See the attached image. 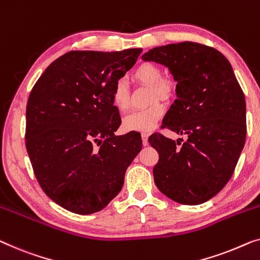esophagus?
<instances>
[{
    "label": "esophagus",
    "instance_id": "1",
    "mask_svg": "<svg viewBox=\"0 0 260 260\" xmlns=\"http://www.w3.org/2000/svg\"><path fill=\"white\" fill-rule=\"evenodd\" d=\"M141 137H142L143 145H148V137H149V134L142 133V134H141Z\"/></svg>",
    "mask_w": 260,
    "mask_h": 260
}]
</instances>
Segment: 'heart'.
<instances>
[{"mask_svg":"<svg viewBox=\"0 0 260 260\" xmlns=\"http://www.w3.org/2000/svg\"><path fill=\"white\" fill-rule=\"evenodd\" d=\"M133 78L136 83L151 89V102H155L149 108L134 111L127 115L123 121V126L129 131H150L156 126L158 121L163 117L164 107L157 100H170L176 92V83L171 78H164L161 69L155 63L143 62L133 73ZM112 103L118 111L129 110L130 89L123 80L115 82L111 91Z\"/></svg>","mask_w":260,"mask_h":260,"instance_id":"b5f03b06","label":"heart"}]
</instances>
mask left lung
I'll use <instances>...</instances> for the list:
<instances>
[{
	"label": "left lung",
	"mask_w": 260,
	"mask_h": 260,
	"mask_svg": "<svg viewBox=\"0 0 260 260\" xmlns=\"http://www.w3.org/2000/svg\"><path fill=\"white\" fill-rule=\"evenodd\" d=\"M170 69L177 99L161 127L186 135L174 141L159 133L149 143L159 159L153 167L158 189L180 204H202L216 196L235 172L245 144V97L228 58L196 42L153 48L142 56Z\"/></svg>",
	"instance_id": "8db88e82"
}]
</instances>
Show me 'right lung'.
<instances>
[{"label":"right lung","instance_id":"add662e5","mask_svg":"<svg viewBox=\"0 0 260 260\" xmlns=\"http://www.w3.org/2000/svg\"><path fill=\"white\" fill-rule=\"evenodd\" d=\"M141 52L69 51L30 92L25 148L34 174L48 197L68 211L90 214L105 208L142 150L141 135H114L122 121L111 100L115 82Z\"/></svg>","mask_w":260,"mask_h":260}]
</instances>
